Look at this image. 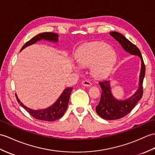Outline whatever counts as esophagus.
<instances>
[{
	"instance_id": "obj_1",
	"label": "esophagus",
	"mask_w": 155,
	"mask_h": 155,
	"mask_svg": "<svg viewBox=\"0 0 155 155\" xmlns=\"http://www.w3.org/2000/svg\"><path fill=\"white\" fill-rule=\"evenodd\" d=\"M82 84L83 86H91L92 85V83L90 81H82Z\"/></svg>"
}]
</instances>
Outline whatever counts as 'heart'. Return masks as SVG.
I'll return each instance as SVG.
<instances>
[{
  "label": "heart",
  "mask_w": 155,
  "mask_h": 155,
  "mask_svg": "<svg viewBox=\"0 0 155 155\" xmlns=\"http://www.w3.org/2000/svg\"><path fill=\"white\" fill-rule=\"evenodd\" d=\"M78 64L82 67L91 65V73L96 78L107 76L113 69L117 60V54L110 45L102 41L88 43L82 45L76 53ZM75 71H79L74 66Z\"/></svg>",
  "instance_id": "heart-1"
}]
</instances>
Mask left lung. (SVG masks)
Segmentation results:
<instances>
[{
    "mask_svg": "<svg viewBox=\"0 0 155 155\" xmlns=\"http://www.w3.org/2000/svg\"><path fill=\"white\" fill-rule=\"evenodd\" d=\"M110 35L119 42L125 51L133 55L140 57L141 71L139 74V86L134 94L125 100L116 98L111 92L110 81H102L99 82L102 89V94L100 102L96 107V111L104 120H118L127 115L143 96V82L145 74V66L141 53L137 47L133 44L123 35L117 31L110 32Z\"/></svg>",
    "mask_w": 155,
    "mask_h": 155,
    "instance_id": "obj_1",
    "label": "left lung"
}]
</instances>
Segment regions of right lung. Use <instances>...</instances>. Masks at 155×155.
<instances>
[{"label":"right lung","mask_w":155,"mask_h":155,"mask_svg":"<svg viewBox=\"0 0 155 155\" xmlns=\"http://www.w3.org/2000/svg\"><path fill=\"white\" fill-rule=\"evenodd\" d=\"M41 40H46L50 42L57 43L59 41V35L58 34L52 33V32H44V33L38 34L37 35H35V37L31 39L30 41L26 42V44L24 45L22 48H21V51L27 48L28 46L33 45L35 44V43H37L38 41ZM72 90H73V88L71 87L65 88L62 92V94L60 95L59 98L57 100V101L55 102H54L53 104H52L51 106L47 107V108L45 109L38 110H32L31 108H29L27 106H24V104L20 102L19 98H18L16 94V97L18 102L20 104V106L24 107V108L34 118L42 121H53L60 119L63 116L64 112L66 111L68 107V104H69V101L70 99V95L72 92Z\"/></svg>","instance_id":"add662e5"}]
</instances>
